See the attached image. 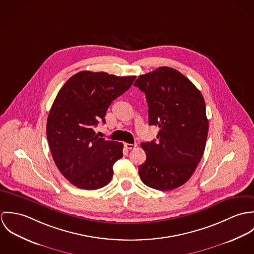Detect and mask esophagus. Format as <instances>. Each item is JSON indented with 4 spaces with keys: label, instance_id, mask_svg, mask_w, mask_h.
Instances as JSON below:
<instances>
[{
    "label": "esophagus",
    "instance_id": "esophagus-1",
    "mask_svg": "<svg viewBox=\"0 0 254 254\" xmlns=\"http://www.w3.org/2000/svg\"><path fill=\"white\" fill-rule=\"evenodd\" d=\"M124 146L127 149H133V148H135L137 146V145L136 144H124Z\"/></svg>",
    "mask_w": 254,
    "mask_h": 254
}]
</instances>
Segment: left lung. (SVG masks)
Here are the masks:
<instances>
[{
	"mask_svg": "<svg viewBox=\"0 0 254 254\" xmlns=\"http://www.w3.org/2000/svg\"><path fill=\"white\" fill-rule=\"evenodd\" d=\"M148 124L159 127L157 141L142 143L146 154L139 167L143 183L159 190L181 187L200 161L208 135L205 103L197 88L178 70L162 66L139 76Z\"/></svg>",
	"mask_w": 254,
	"mask_h": 254,
	"instance_id": "left-lung-1",
	"label": "left lung"
}]
</instances>
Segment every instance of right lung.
<instances>
[{
    "mask_svg": "<svg viewBox=\"0 0 254 254\" xmlns=\"http://www.w3.org/2000/svg\"><path fill=\"white\" fill-rule=\"evenodd\" d=\"M136 76L81 71L58 93L47 121V138L61 173L83 190H97L112 179V166L123 156V144L99 138L94 128L112 101L125 93Z\"/></svg>",
    "mask_w": 254,
    "mask_h": 254,
    "instance_id": "right-lung-1",
    "label": "right lung"
}]
</instances>
